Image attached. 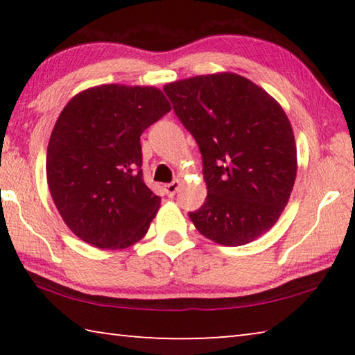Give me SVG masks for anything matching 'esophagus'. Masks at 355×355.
I'll use <instances>...</instances> for the list:
<instances>
[{
    "label": "esophagus",
    "instance_id": "esophagus-1",
    "mask_svg": "<svg viewBox=\"0 0 355 355\" xmlns=\"http://www.w3.org/2000/svg\"><path fill=\"white\" fill-rule=\"evenodd\" d=\"M180 180H173L172 183H167L166 186H164V191H166V194L169 196V197H172V196H175V192L178 191V188H180Z\"/></svg>",
    "mask_w": 355,
    "mask_h": 355
}]
</instances>
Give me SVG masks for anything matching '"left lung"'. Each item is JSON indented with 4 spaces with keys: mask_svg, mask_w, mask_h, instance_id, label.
<instances>
[{
    "mask_svg": "<svg viewBox=\"0 0 355 355\" xmlns=\"http://www.w3.org/2000/svg\"><path fill=\"white\" fill-rule=\"evenodd\" d=\"M164 92L202 153L207 199L189 213L203 236L243 245L271 228L296 180L290 120L248 78L214 73L169 83Z\"/></svg>",
    "mask_w": 355,
    "mask_h": 355,
    "instance_id": "left-lung-1",
    "label": "left lung"
}]
</instances>
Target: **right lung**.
<instances>
[{
  "label": "right lung",
  "mask_w": 355,
  "mask_h": 355,
  "mask_svg": "<svg viewBox=\"0 0 355 355\" xmlns=\"http://www.w3.org/2000/svg\"><path fill=\"white\" fill-rule=\"evenodd\" d=\"M169 111L159 89L120 84L91 87L65 105L48 142L46 180L84 243L116 250L146 236L161 197L144 183L141 135Z\"/></svg>",
  "instance_id": "1"
}]
</instances>
